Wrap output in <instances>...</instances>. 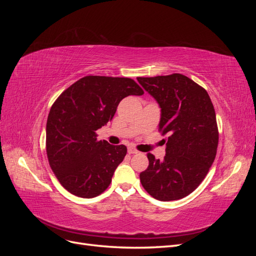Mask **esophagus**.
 Instances as JSON below:
<instances>
[{
	"label": "esophagus",
	"instance_id": "esophagus-1",
	"mask_svg": "<svg viewBox=\"0 0 256 256\" xmlns=\"http://www.w3.org/2000/svg\"><path fill=\"white\" fill-rule=\"evenodd\" d=\"M128 152L131 154H138V152L136 148H134V147H128Z\"/></svg>",
	"mask_w": 256,
	"mask_h": 256
}]
</instances>
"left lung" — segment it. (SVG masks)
I'll return each mask as SVG.
<instances>
[{
    "mask_svg": "<svg viewBox=\"0 0 256 256\" xmlns=\"http://www.w3.org/2000/svg\"><path fill=\"white\" fill-rule=\"evenodd\" d=\"M161 109L159 130L168 134L164 160L147 154L140 174L143 188L159 200L189 196L207 175L216 158L219 132L208 92L180 74L136 78Z\"/></svg>",
    "mask_w": 256,
    "mask_h": 256,
    "instance_id": "1",
    "label": "left lung"
}]
</instances>
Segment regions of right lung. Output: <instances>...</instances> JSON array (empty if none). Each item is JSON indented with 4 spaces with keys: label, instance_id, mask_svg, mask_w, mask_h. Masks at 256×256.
<instances>
[{
    "label": "right lung",
    "instance_id": "obj_1",
    "mask_svg": "<svg viewBox=\"0 0 256 256\" xmlns=\"http://www.w3.org/2000/svg\"><path fill=\"white\" fill-rule=\"evenodd\" d=\"M143 94L132 79L86 76L53 104L46 128L47 156L58 182L72 194L90 198L109 187L127 147L98 141L96 131L113 118L122 99Z\"/></svg>",
    "mask_w": 256,
    "mask_h": 256
}]
</instances>
